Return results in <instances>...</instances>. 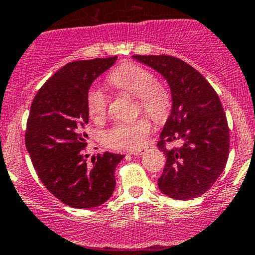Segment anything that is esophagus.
<instances>
[{"mask_svg":"<svg viewBox=\"0 0 255 255\" xmlns=\"http://www.w3.org/2000/svg\"><path fill=\"white\" fill-rule=\"evenodd\" d=\"M146 149H140V150H137V151H133V153H129L132 154V155H142V154L145 153Z\"/></svg>","mask_w":255,"mask_h":255,"instance_id":"esophagus-1","label":"esophagus"}]
</instances>
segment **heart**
I'll return each mask as SVG.
<instances>
[{
    "instance_id": "b5f03b06",
    "label": "heart",
    "mask_w": 255,
    "mask_h": 255,
    "mask_svg": "<svg viewBox=\"0 0 255 255\" xmlns=\"http://www.w3.org/2000/svg\"><path fill=\"white\" fill-rule=\"evenodd\" d=\"M110 82L120 91L137 97L138 110L155 120L168 115L171 99L168 90L156 82L155 76L142 66L126 63L109 76ZM87 110L94 120H101L107 111V96L99 87H92L87 94ZM151 122L143 117L133 122H117L102 134V143L117 150H137L150 133Z\"/></svg>"
}]
</instances>
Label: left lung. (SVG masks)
<instances>
[{"label":"left lung","instance_id":"8db88e82","mask_svg":"<svg viewBox=\"0 0 255 255\" xmlns=\"http://www.w3.org/2000/svg\"><path fill=\"white\" fill-rule=\"evenodd\" d=\"M168 81L171 112L160 133L166 164L158 186L175 200L205 194L220 177L230 153V129L220 97L196 69L170 55H133ZM179 141V147L168 146Z\"/></svg>","mask_w":255,"mask_h":255}]
</instances>
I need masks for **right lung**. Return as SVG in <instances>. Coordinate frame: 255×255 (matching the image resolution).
Here are the masks:
<instances>
[{"mask_svg":"<svg viewBox=\"0 0 255 255\" xmlns=\"http://www.w3.org/2000/svg\"><path fill=\"white\" fill-rule=\"evenodd\" d=\"M117 56L64 65L35 95L25 130V148L49 191L74 208L105 204L116 186L115 170L125 155L105 151L87 163V94Z\"/></svg>","mask_w":255,"mask_h":255,"instance_id":"1","label":"right lung"}]
</instances>
